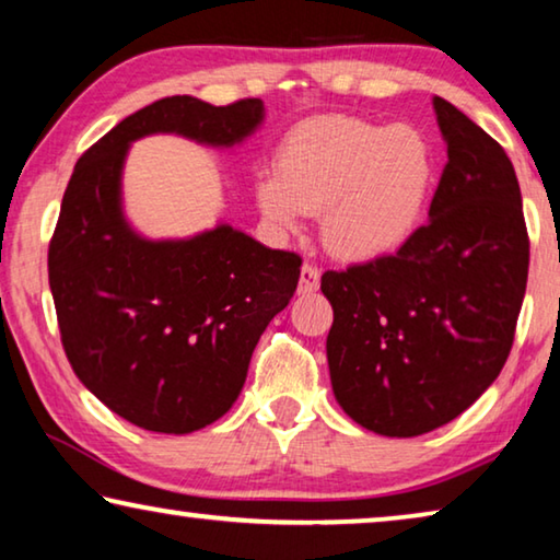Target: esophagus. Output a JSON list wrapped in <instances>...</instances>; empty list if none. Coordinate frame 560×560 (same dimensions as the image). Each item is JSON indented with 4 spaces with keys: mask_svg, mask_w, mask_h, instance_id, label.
<instances>
[{
    "mask_svg": "<svg viewBox=\"0 0 560 560\" xmlns=\"http://www.w3.org/2000/svg\"><path fill=\"white\" fill-rule=\"evenodd\" d=\"M319 269L312 264H304L302 266V277H299V294H314L316 289H319Z\"/></svg>",
    "mask_w": 560,
    "mask_h": 560,
    "instance_id": "obj_1",
    "label": "esophagus"
}]
</instances>
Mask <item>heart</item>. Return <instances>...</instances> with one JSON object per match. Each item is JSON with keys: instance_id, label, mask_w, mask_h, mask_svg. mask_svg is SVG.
<instances>
[{"instance_id": "1", "label": "heart", "mask_w": 560, "mask_h": 560, "mask_svg": "<svg viewBox=\"0 0 560 560\" xmlns=\"http://www.w3.org/2000/svg\"><path fill=\"white\" fill-rule=\"evenodd\" d=\"M432 150L412 125L345 115L296 125L277 153V173L256 180L264 219L294 231L322 213V238L345 261H377L407 244L432 190Z\"/></svg>"}]
</instances>
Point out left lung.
Listing matches in <instances>:
<instances>
[{
	"mask_svg": "<svg viewBox=\"0 0 560 560\" xmlns=\"http://www.w3.org/2000/svg\"><path fill=\"white\" fill-rule=\"evenodd\" d=\"M447 163L430 221L397 254L327 271L334 397L357 424L417 438L465 412L511 354L528 281V231L511 158L432 97Z\"/></svg>",
	"mask_w": 560,
	"mask_h": 560,
	"instance_id": "left-lung-1",
	"label": "left lung"
}]
</instances>
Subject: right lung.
Here are the masks:
<instances>
[{
  "mask_svg": "<svg viewBox=\"0 0 560 560\" xmlns=\"http://www.w3.org/2000/svg\"><path fill=\"white\" fill-rule=\"evenodd\" d=\"M264 122L258 97H163L85 150L49 241L62 347L100 402L138 428L186 435L231 410L264 329L294 296L302 258L229 223L190 238L140 236L122 213L130 143L173 132L233 148Z\"/></svg>",
  "mask_w": 560,
  "mask_h": 560,
  "instance_id": "obj_1",
  "label": "right lung"
}]
</instances>
